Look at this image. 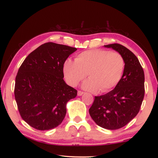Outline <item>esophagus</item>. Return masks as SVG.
Masks as SVG:
<instances>
[{
    "mask_svg": "<svg viewBox=\"0 0 158 158\" xmlns=\"http://www.w3.org/2000/svg\"><path fill=\"white\" fill-rule=\"evenodd\" d=\"M84 94V92L82 91H80V90H79L78 92H77V94H78V96H81L82 94Z\"/></svg>",
    "mask_w": 158,
    "mask_h": 158,
    "instance_id": "1",
    "label": "esophagus"
}]
</instances>
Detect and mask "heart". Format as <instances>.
<instances>
[{
	"instance_id": "heart-1",
	"label": "heart",
	"mask_w": 158,
	"mask_h": 158,
	"mask_svg": "<svg viewBox=\"0 0 158 158\" xmlns=\"http://www.w3.org/2000/svg\"><path fill=\"white\" fill-rule=\"evenodd\" d=\"M125 69L123 57L117 52L95 49L79 53L75 62L68 60L63 65L66 81L76 86L84 79L83 88L92 92L106 93L119 84Z\"/></svg>"
}]
</instances>
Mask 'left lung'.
Wrapping results in <instances>:
<instances>
[{
	"label": "left lung",
	"mask_w": 158,
	"mask_h": 158,
	"mask_svg": "<svg viewBox=\"0 0 158 158\" xmlns=\"http://www.w3.org/2000/svg\"><path fill=\"white\" fill-rule=\"evenodd\" d=\"M118 52L125 60L122 78L115 89L95 96L89 109L97 125L117 130L127 125L139 113L145 96V75L137 57L119 43L105 45Z\"/></svg>",
	"instance_id": "8db88e82"
}]
</instances>
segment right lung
Wrapping results in <instances>:
<instances>
[{"mask_svg":"<svg viewBox=\"0 0 158 158\" xmlns=\"http://www.w3.org/2000/svg\"><path fill=\"white\" fill-rule=\"evenodd\" d=\"M77 48L49 42L26 57L15 77L14 95L19 113L29 126L39 130L62 123L66 103L77 89L64 81L63 65Z\"/></svg>","mask_w":158,"mask_h":158,"instance_id":"1","label":"right lung"}]
</instances>
